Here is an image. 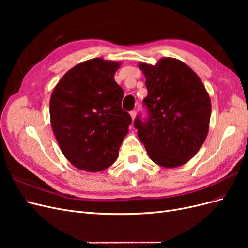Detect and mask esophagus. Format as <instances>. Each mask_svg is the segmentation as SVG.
<instances>
[{"label":"esophagus","mask_w":248,"mask_h":248,"mask_svg":"<svg viewBox=\"0 0 248 248\" xmlns=\"http://www.w3.org/2000/svg\"><path fill=\"white\" fill-rule=\"evenodd\" d=\"M136 116H137V111L136 110H131L130 111V117L132 119V121L134 120V118H136Z\"/></svg>","instance_id":"obj_1"}]
</instances>
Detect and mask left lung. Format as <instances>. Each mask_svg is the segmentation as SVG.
<instances>
[{
    "label": "left lung",
    "instance_id": "8db88e82",
    "mask_svg": "<svg viewBox=\"0 0 248 248\" xmlns=\"http://www.w3.org/2000/svg\"><path fill=\"white\" fill-rule=\"evenodd\" d=\"M145 74L149 117L134 120L138 137L150 158L163 168L181 167L204 144L211 117V100L198 74L174 58L156 65L139 63Z\"/></svg>",
    "mask_w": 248,
    "mask_h": 248
}]
</instances>
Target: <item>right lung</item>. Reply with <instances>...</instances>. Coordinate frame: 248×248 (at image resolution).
I'll return each mask as SVG.
<instances>
[{"instance_id":"right-lung-1","label":"right lung","mask_w":248,"mask_h":248,"mask_svg":"<svg viewBox=\"0 0 248 248\" xmlns=\"http://www.w3.org/2000/svg\"><path fill=\"white\" fill-rule=\"evenodd\" d=\"M121 66L95 58L67 71L50 96L52 130L62 153L78 170L100 171L114 163L132 120L114 76Z\"/></svg>"}]
</instances>
